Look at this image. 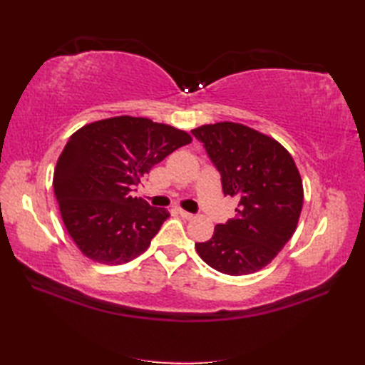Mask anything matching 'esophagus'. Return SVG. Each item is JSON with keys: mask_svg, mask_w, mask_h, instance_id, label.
<instances>
[{"mask_svg": "<svg viewBox=\"0 0 365 365\" xmlns=\"http://www.w3.org/2000/svg\"><path fill=\"white\" fill-rule=\"evenodd\" d=\"M178 215H180L182 218H185V220H192V218H195V215L187 212V210H183V208H178Z\"/></svg>", "mask_w": 365, "mask_h": 365, "instance_id": "esophagus-1", "label": "esophagus"}]
</instances>
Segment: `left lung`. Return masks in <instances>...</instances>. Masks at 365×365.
Instances as JSON below:
<instances>
[{"label":"left lung","instance_id":"obj_1","mask_svg":"<svg viewBox=\"0 0 365 365\" xmlns=\"http://www.w3.org/2000/svg\"><path fill=\"white\" fill-rule=\"evenodd\" d=\"M221 173L224 196H237L235 218L196 243L207 265L229 276L265 268L298 226L304 190L294 160L274 138L238 122L191 130Z\"/></svg>","mask_w":365,"mask_h":365}]
</instances>
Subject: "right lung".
Returning <instances> with one entry per match:
<instances>
[{
    "label": "right lung",
    "mask_w": 365,
    "mask_h": 365,
    "mask_svg": "<svg viewBox=\"0 0 365 365\" xmlns=\"http://www.w3.org/2000/svg\"><path fill=\"white\" fill-rule=\"evenodd\" d=\"M190 133L147 118L115 115L76 130L53 174L64 226L88 259L122 265L141 255L169 218L133 191Z\"/></svg>",
    "instance_id": "1"
}]
</instances>
